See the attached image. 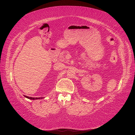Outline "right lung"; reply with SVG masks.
<instances>
[{"mask_svg":"<svg viewBox=\"0 0 135 135\" xmlns=\"http://www.w3.org/2000/svg\"><path fill=\"white\" fill-rule=\"evenodd\" d=\"M25 97L29 99H31V100H37V99H42V98H33V97H28V96H26V95H25Z\"/></svg>","mask_w":135,"mask_h":135,"instance_id":"add662e5","label":"right lung"}]
</instances>
